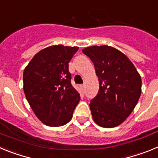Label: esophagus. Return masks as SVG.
Instances as JSON below:
<instances>
[{"label":"esophagus","instance_id":"obj_1","mask_svg":"<svg viewBox=\"0 0 158 158\" xmlns=\"http://www.w3.org/2000/svg\"><path fill=\"white\" fill-rule=\"evenodd\" d=\"M81 91L82 93H85V85H81Z\"/></svg>","mask_w":158,"mask_h":158}]
</instances>
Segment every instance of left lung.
<instances>
[{
	"label": "left lung",
	"mask_w": 158,
	"mask_h": 158,
	"mask_svg": "<svg viewBox=\"0 0 158 158\" xmlns=\"http://www.w3.org/2000/svg\"><path fill=\"white\" fill-rule=\"evenodd\" d=\"M93 62L99 92L89 107L94 122L112 128L131 115L142 93V79L127 57L110 46H92L82 50Z\"/></svg>",
	"instance_id": "1"
}]
</instances>
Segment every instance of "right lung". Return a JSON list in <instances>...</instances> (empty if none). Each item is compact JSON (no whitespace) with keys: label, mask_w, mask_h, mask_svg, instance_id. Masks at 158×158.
<instances>
[{"label":"right lung","mask_w":158,"mask_h":158,"mask_svg":"<svg viewBox=\"0 0 158 158\" xmlns=\"http://www.w3.org/2000/svg\"><path fill=\"white\" fill-rule=\"evenodd\" d=\"M78 47L54 45L43 49L23 70V92L43 123L63 126L71 120L80 94L71 85L69 62Z\"/></svg>","instance_id":"add662e5"}]
</instances>
